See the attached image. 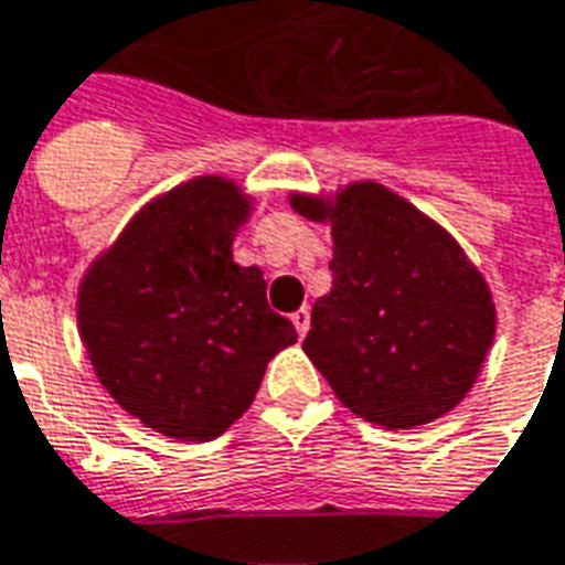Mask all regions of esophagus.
<instances>
[{
    "label": "esophagus",
    "mask_w": 565,
    "mask_h": 565,
    "mask_svg": "<svg viewBox=\"0 0 565 565\" xmlns=\"http://www.w3.org/2000/svg\"><path fill=\"white\" fill-rule=\"evenodd\" d=\"M291 326H295V331H298V334H307V331H310V310H307V307H301V310H298V313H291Z\"/></svg>",
    "instance_id": "obj_1"
}]
</instances>
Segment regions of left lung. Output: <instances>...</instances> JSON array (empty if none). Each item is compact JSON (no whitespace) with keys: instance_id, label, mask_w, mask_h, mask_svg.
<instances>
[{"instance_id":"1","label":"left lung","mask_w":565,"mask_h":565,"mask_svg":"<svg viewBox=\"0 0 565 565\" xmlns=\"http://www.w3.org/2000/svg\"><path fill=\"white\" fill-rule=\"evenodd\" d=\"M289 200L331 225L334 279L313 303L303 353L340 404L383 429L454 411L495 334L493 295L462 246L380 182Z\"/></svg>"}]
</instances>
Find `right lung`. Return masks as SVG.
Wrapping results in <instances>:
<instances>
[{
    "label": "right lung",
    "mask_w": 565,
    "mask_h": 565,
    "mask_svg": "<svg viewBox=\"0 0 565 565\" xmlns=\"http://www.w3.org/2000/svg\"><path fill=\"white\" fill-rule=\"evenodd\" d=\"M249 212L225 175L182 182L136 212L78 286V334L103 390L175 441L218 438L298 340L262 270L234 262Z\"/></svg>",
    "instance_id": "right-lung-1"
}]
</instances>
